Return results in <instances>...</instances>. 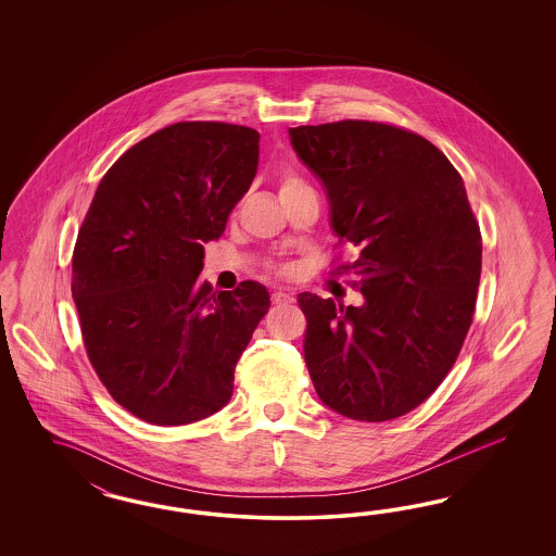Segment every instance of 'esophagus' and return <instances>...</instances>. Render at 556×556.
<instances>
[{
  "label": "esophagus",
  "instance_id": "esophagus-1",
  "mask_svg": "<svg viewBox=\"0 0 556 556\" xmlns=\"http://www.w3.org/2000/svg\"><path fill=\"white\" fill-rule=\"evenodd\" d=\"M270 300H273L275 305H287V303H293V293H289V291H275Z\"/></svg>",
  "mask_w": 556,
  "mask_h": 556
}]
</instances>
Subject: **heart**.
<instances>
[{
	"label": "heart",
	"instance_id": "heart-1",
	"mask_svg": "<svg viewBox=\"0 0 556 556\" xmlns=\"http://www.w3.org/2000/svg\"><path fill=\"white\" fill-rule=\"evenodd\" d=\"M302 187H307L303 184L300 177H295V175H286L283 177V184H281V193H287V191H295V189H302Z\"/></svg>",
	"mask_w": 556,
	"mask_h": 556
}]
</instances>
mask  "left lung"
Returning <instances> with one entry per match:
<instances>
[{"label": "left lung", "instance_id": "8db88e82", "mask_svg": "<svg viewBox=\"0 0 556 556\" xmlns=\"http://www.w3.org/2000/svg\"><path fill=\"white\" fill-rule=\"evenodd\" d=\"M330 202L332 232L358 249L363 305L300 293L303 356L324 404L361 421L400 418L428 400L469 332L481 232L444 152L402 128L342 119L289 128Z\"/></svg>", "mask_w": 556, "mask_h": 556}]
</instances>
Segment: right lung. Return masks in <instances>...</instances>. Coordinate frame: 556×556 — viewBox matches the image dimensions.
<instances>
[{"mask_svg":"<svg viewBox=\"0 0 556 556\" xmlns=\"http://www.w3.org/2000/svg\"><path fill=\"white\" fill-rule=\"evenodd\" d=\"M258 132L179 122L103 175L73 253L87 356L110 395L154 426L203 420L230 402L235 369L269 309L267 287L200 281L258 167Z\"/></svg>","mask_w":556,"mask_h":556,"instance_id":"obj_1","label":"right lung"}]
</instances>
